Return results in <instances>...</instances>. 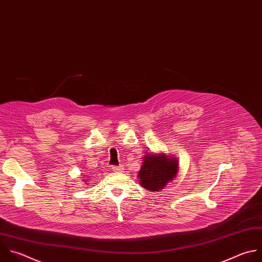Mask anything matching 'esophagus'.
<instances>
[{
    "mask_svg": "<svg viewBox=\"0 0 262 262\" xmlns=\"http://www.w3.org/2000/svg\"><path fill=\"white\" fill-rule=\"evenodd\" d=\"M112 168H113L114 171H122L123 170V166L122 165H120V166H113Z\"/></svg>",
    "mask_w": 262,
    "mask_h": 262,
    "instance_id": "34e87169",
    "label": "esophagus"
}]
</instances>
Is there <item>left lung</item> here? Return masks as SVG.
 <instances>
[{
	"label": "left lung",
	"mask_w": 262,
	"mask_h": 262,
	"mask_svg": "<svg viewBox=\"0 0 262 262\" xmlns=\"http://www.w3.org/2000/svg\"><path fill=\"white\" fill-rule=\"evenodd\" d=\"M178 171L177 157L151 152L143 156V163L138 173L139 182L147 190L159 191L177 177Z\"/></svg>",
	"instance_id": "1"
}]
</instances>
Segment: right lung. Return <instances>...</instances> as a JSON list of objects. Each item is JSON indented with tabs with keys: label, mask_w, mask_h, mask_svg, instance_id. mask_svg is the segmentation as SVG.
I'll list each match as a JSON object with an SVG mask.
<instances>
[{
	"label": "right lung",
	"mask_w": 262,
	"mask_h": 262,
	"mask_svg": "<svg viewBox=\"0 0 262 262\" xmlns=\"http://www.w3.org/2000/svg\"><path fill=\"white\" fill-rule=\"evenodd\" d=\"M87 180H89V179H87ZM86 182H87V181H86Z\"/></svg>",
	"instance_id": "1"
}]
</instances>
